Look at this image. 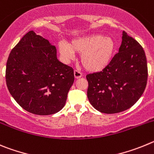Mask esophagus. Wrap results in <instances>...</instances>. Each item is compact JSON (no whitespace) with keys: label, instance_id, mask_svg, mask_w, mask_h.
<instances>
[{"label":"esophagus","instance_id":"esophagus-1","mask_svg":"<svg viewBox=\"0 0 154 154\" xmlns=\"http://www.w3.org/2000/svg\"><path fill=\"white\" fill-rule=\"evenodd\" d=\"M74 77H75L76 79L80 78V77H82V74H81V72H80L79 70H74Z\"/></svg>","mask_w":154,"mask_h":154}]
</instances>
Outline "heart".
Here are the masks:
<instances>
[{"mask_svg":"<svg viewBox=\"0 0 154 154\" xmlns=\"http://www.w3.org/2000/svg\"><path fill=\"white\" fill-rule=\"evenodd\" d=\"M115 44L112 38L100 34H92L74 39L70 44L60 41L58 50L65 62L75 57L76 52L80 54V62L84 68L91 72L103 70L109 64Z\"/></svg>","mask_w":154,"mask_h":154,"instance_id":"heart-1","label":"heart"}]
</instances>
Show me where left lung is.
I'll return each mask as SVG.
<instances>
[{
	"mask_svg": "<svg viewBox=\"0 0 154 154\" xmlns=\"http://www.w3.org/2000/svg\"><path fill=\"white\" fill-rule=\"evenodd\" d=\"M147 63L140 44L123 31L119 52L102 71L87 75V97L96 110L116 113L131 108L147 82Z\"/></svg>",
	"mask_w": 154,
	"mask_h": 154,
	"instance_id": "left-lung-1",
	"label": "left lung"
}]
</instances>
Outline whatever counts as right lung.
<instances>
[{
    "mask_svg": "<svg viewBox=\"0 0 154 154\" xmlns=\"http://www.w3.org/2000/svg\"><path fill=\"white\" fill-rule=\"evenodd\" d=\"M5 77L17 103L37 115L60 111L74 81V70L57 60L55 46L33 30L11 51Z\"/></svg>",
    "mask_w": 154,
    "mask_h": 154,
    "instance_id": "right-lung-1",
    "label": "right lung"
}]
</instances>
